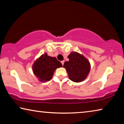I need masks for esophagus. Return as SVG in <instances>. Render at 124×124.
Segmentation results:
<instances>
[{"instance_id":"obj_1","label":"esophagus","mask_w":124,"mask_h":124,"mask_svg":"<svg viewBox=\"0 0 124 124\" xmlns=\"http://www.w3.org/2000/svg\"><path fill=\"white\" fill-rule=\"evenodd\" d=\"M64 63V61H61V63H62V64L63 65V66Z\"/></svg>"}]
</instances>
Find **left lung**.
Wrapping results in <instances>:
<instances>
[{"label": "left lung", "mask_w": 124, "mask_h": 124, "mask_svg": "<svg viewBox=\"0 0 124 124\" xmlns=\"http://www.w3.org/2000/svg\"><path fill=\"white\" fill-rule=\"evenodd\" d=\"M68 58L69 61L64 62L63 67L68 73L69 79L75 83L84 80L91 68L89 60L77 52H71Z\"/></svg>", "instance_id": "1"}]
</instances>
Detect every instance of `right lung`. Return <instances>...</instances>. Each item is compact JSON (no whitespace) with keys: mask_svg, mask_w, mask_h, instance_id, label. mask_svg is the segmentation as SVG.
<instances>
[{"mask_svg":"<svg viewBox=\"0 0 124 124\" xmlns=\"http://www.w3.org/2000/svg\"><path fill=\"white\" fill-rule=\"evenodd\" d=\"M62 67L61 63L56 58L48 56L47 53H45L35 61L32 69L39 81L46 82L51 79L56 69Z\"/></svg>","mask_w":124,"mask_h":124,"instance_id":"add662e5","label":"right lung"}]
</instances>
